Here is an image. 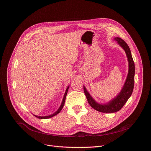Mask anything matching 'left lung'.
Masks as SVG:
<instances>
[{
	"label": "left lung",
	"instance_id": "1",
	"mask_svg": "<svg viewBox=\"0 0 151 151\" xmlns=\"http://www.w3.org/2000/svg\"><path fill=\"white\" fill-rule=\"evenodd\" d=\"M114 40L117 41L118 44H120V45L124 49L129 62V73L122 91L116 98L113 99L111 101L108 103V104H99L95 101V100L92 98L85 87L83 86L84 93L89 105L95 110L102 113H115L121 110L131 96L134 88L135 68L130 49L127 43L122 38L116 37Z\"/></svg>",
	"mask_w": 151,
	"mask_h": 151
}]
</instances>
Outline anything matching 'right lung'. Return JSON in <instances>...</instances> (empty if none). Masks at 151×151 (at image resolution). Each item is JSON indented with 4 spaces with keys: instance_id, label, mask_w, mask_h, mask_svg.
Instances as JSON below:
<instances>
[{
    "instance_id": "obj_1",
    "label": "right lung",
    "mask_w": 151,
    "mask_h": 151,
    "mask_svg": "<svg viewBox=\"0 0 151 151\" xmlns=\"http://www.w3.org/2000/svg\"><path fill=\"white\" fill-rule=\"evenodd\" d=\"M69 87V86H68V88H67V89H66V92H65V95H64V97H63V99L62 103V104H61V105H60L59 109H58V110L56 112H55V113H53V114H51V115L47 116H42H42H35V115H34V116L35 117L38 118V119H48V118H51V117H53V116L57 115L58 114H59V113L60 112V111L62 110V109H63V106H64L65 102V99H66V95H67V93H68V91Z\"/></svg>"
}]
</instances>
